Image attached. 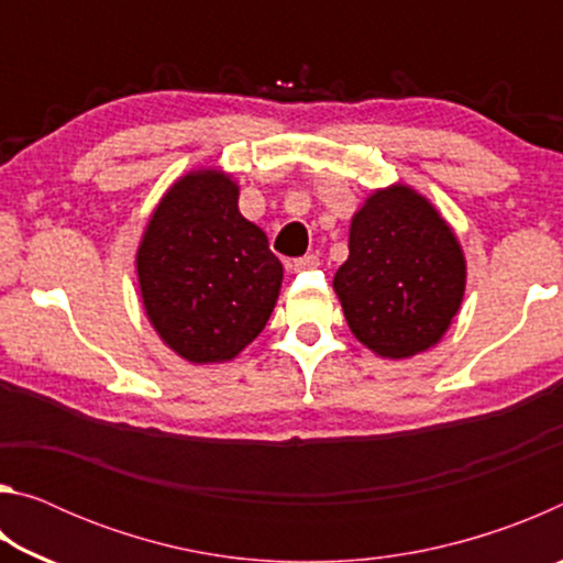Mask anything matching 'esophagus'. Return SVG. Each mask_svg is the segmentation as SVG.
<instances>
[{
	"instance_id": "esophagus-1",
	"label": "esophagus",
	"mask_w": 563,
	"mask_h": 563,
	"mask_svg": "<svg viewBox=\"0 0 563 563\" xmlns=\"http://www.w3.org/2000/svg\"><path fill=\"white\" fill-rule=\"evenodd\" d=\"M318 263H320L318 253H308V255H302V258H295V261L290 263V268H292V271H302V268H316Z\"/></svg>"
}]
</instances>
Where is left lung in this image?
<instances>
[{"instance_id":"8db88e82","label":"left lung","mask_w":563,"mask_h":563,"mask_svg":"<svg viewBox=\"0 0 563 563\" xmlns=\"http://www.w3.org/2000/svg\"><path fill=\"white\" fill-rule=\"evenodd\" d=\"M464 255L440 213L412 188L377 190L350 225L335 292L362 345L409 357L434 345L464 295Z\"/></svg>"}]
</instances>
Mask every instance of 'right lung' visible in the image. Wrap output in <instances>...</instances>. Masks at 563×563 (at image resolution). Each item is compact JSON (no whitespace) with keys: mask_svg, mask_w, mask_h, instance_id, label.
<instances>
[{"mask_svg":"<svg viewBox=\"0 0 563 563\" xmlns=\"http://www.w3.org/2000/svg\"><path fill=\"white\" fill-rule=\"evenodd\" d=\"M148 320L190 362L235 357L261 335L278 300L283 265L258 225L238 211V186L218 170L178 180L139 247Z\"/></svg>","mask_w":563,"mask_h":563,"instance_id":"right-lung-1","label":"right lung"}]
</instances>
